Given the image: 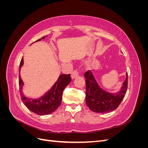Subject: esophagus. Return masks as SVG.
<instances>
[{"label": "esophagus", "instance_id": "34e87169", "mask_svg": "<svg viewBox=\"0 0 148 148\" xmlns=\"http://www.w3.org/2000/svg\"><path fill=\"white\" fill-rule=\"evenodd\" d=\"M77 77H78V72L77 70L73 71V72L71 73V79H75V78H77Z\"/></svg>", "mask_w": 148, "mask_h": 148}]
</instances>
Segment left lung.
Instances as JSON below:
<instances>
[{
	"mask_svg": "<svg viewBox=\"0 0 148 148\" xmlns=\"http://www.w3.org/2000/svg\"><path fill=\"white\" fill-rule=\"evenodd\" d=\"M84 78H86V103L90 110L96 113L104 114L117 108L127 90V72L122 87L117 92H110L103 89L91 70L85 73Z\"/></svg>",
	"mask_w": 148,
	"mask_h": 148,
	"instance_id": "1",
	"label": "left lung"
}]
</instances>
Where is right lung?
Instances as JSON below:
<instances>
[{
  "label": "right lung",
  "instance_id": "1",
  "mask_svg": "<svg viewBox=\"0 0 148 148\" xmlns=\"http://www.w3.org/2000/svg\"><path fill=\"white\" fill-rule=\"evenodd\" d=\"M46 36L39 39L36 41H40ZM23 64V58H22L19 70V88L21 98L23 104L29 110L39 115H48L53 112L61 104L64 89L71 81L70 75H60L52 88L44 95L38 98H30L26 97L23 92L24 83L20 73Z\"/></svg>",
  "mask_w": 148,
  "mask_h": 148
}]
</instances>
